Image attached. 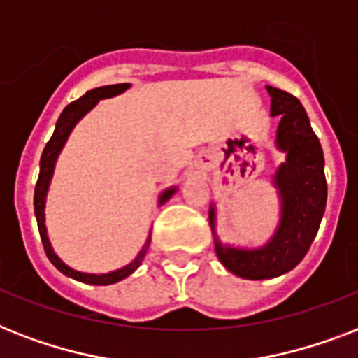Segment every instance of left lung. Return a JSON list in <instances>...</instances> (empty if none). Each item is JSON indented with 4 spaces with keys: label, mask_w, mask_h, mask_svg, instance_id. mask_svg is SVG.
<instances>
[{
    "label": "left lung",
    "mask_w": 358,
    "mask_h": 358,
    "mask_svg": "<svg viewBox=\"0 0 358 358\" xmlns=\"http://www.w3.org/2000/svg\"><path fill=\"white\" fill-rule=\"evenodd\" d=\"M271 115H280L277 146L286 162L275 174L280 196V221L269 243L260 249L227 247L215 236V252L230 273L249 280L273 278L288 273L310 249L327 204V180L323 173V150L312 131L305 108L294 94L267 85ZM210 224L215 229V208H210Z\"/></svg>",
    "instance_id": "8db88e82"
}]
</instances>
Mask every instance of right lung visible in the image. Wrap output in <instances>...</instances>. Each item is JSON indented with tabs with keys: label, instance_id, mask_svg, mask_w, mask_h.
Here are the masks:
<instances>
[{
	"label": "right lung",
	"instance_id": "right-lung-1",
	"mask_svg": "<svg viewBox=\"0 0 358 358\" xmlns=\"http://www.w3.org/2000/svg\"><path fill=\"white\" fill-rule=\"evenodd\" d=\"M129 87V83H117V85H106V87H98V89H92V91H87L80 100L69 103L66 108L63 109V113L59 117L57 124H55V131H53L52 139L48 141L46 146H44V152H42L41 157V173H38V180H36L35 185V215H36V223H38V232H41L42 245H44V250H46V256L50 258L53 266L57 267L59 271L66 275L70 278H76L80 282L85 284H94V286H108V284H115L126 278L128 275L137 269L141 266V262L145 258L146 250H148V245H150V236L146 239L145 247L141 249V252L135 256V260L128 266H124L122 269H117V271L111 273H103V275H91V273H81L76 271L72 267H69L64 264L61 258H59L55 252H53L52 245H50V239H48L46 234V227H44V204H46V193L48 187H50V180L53 176V167H55V162H57L59 152L63 150L64 143L69 139L70 131L74 129V126L80 122L83 117H85L89 111H91L94 106H96L102 98H111L117 96L120 92H124ZM176 187H171L159 196V202H165L167 199H171Z\"/></svg>",
	"mask_w": 358,
	"mask_h": 358
}]
</instances>
